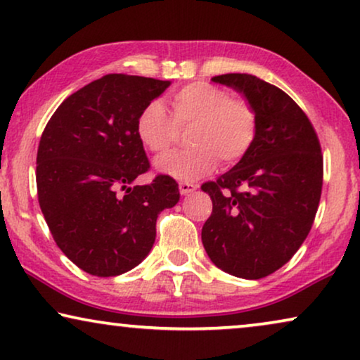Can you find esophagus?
<instances>
[{
  "instance_id": "34e87169",
  "label": "esophagus",
  "mask_w": 360,
  "mask_h": 360,
  "mask_svg": "<svg viewBox=\"0 0 360 360\" xmlns=\"http://www.w3.org/2000/svg\"><path fill=\"white\" fill-rule=\"evenodd\" d=\"M195 186L193 183H179V193L183 195H188L191 193H194Z\"/></svg>"
}]
</instances>
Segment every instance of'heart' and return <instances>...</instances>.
<instances>
[{"instance_id":"1","label":"heart","mask_w":360,"mask_h":360,"mask_svg":"<svg viewBox=\"0 0 360 360\" xmlns=\"http://www.w3.org/2000/svg\"><path fill=\"white\" fill-rule=\"evenodd\" d=\"M172 117L160 100H153L136 117V136L153 153L169 150L177 127H189L188 150L160 156L156 171L174 179L195 181L217 165H232L247 155L257 136L258 120L253 105L245 98L230 97L225 89L207 82H193L174 92Z\"/></svg>"}]
</instances>
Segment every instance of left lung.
<instances>
[{"label":"left lung","instance_id":"obj_1","mask_svg":"<svg viewBox=\"0 0 360 360\" xmlns=\"http://www.w3.org/2000/svg\"><path fill=\"white\" fill-rule=\"evenodd\" d=\"M212 80L253 105L258 128L247 155L202 184L212 199L202 243L220 270L258 280L290 262L308 237L323 189L321 145L309 118L281 89L250 74Z\"/></svg>","mask_w":360,"mask_h":360}]
</instances>
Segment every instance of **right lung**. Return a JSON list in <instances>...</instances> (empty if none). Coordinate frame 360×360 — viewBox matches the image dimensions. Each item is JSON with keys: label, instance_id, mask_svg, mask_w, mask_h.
<instances>
[{"label": "right lung", "instance_id": "add662e5", "mask_svg": "<svg viewBox=\"0 0 360 360\" xmlns=\"http://www.w3.org/2000/svg\"><path fill=\"white\" fill-rule=\"evenodd\" d=\"M169 80L108 74L59 105L37 148V199L57 247L80 270L117 276L145 260L161 210L174 207L179 189L150 169L136 136V117L169 87Z\"/></svg>", "mask_w": 360, "mask_h": 360}]
</instances>
